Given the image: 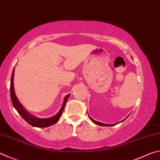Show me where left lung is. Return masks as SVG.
Wrapping results in <instances>:
<instances>
[{
    "label": "left lung",
    "instance_id": "obj_1",
    "mask_svg": "<svg viewBox=\"0 0 160 160\" xmlns=\"http://www.w3.org/2000/svg\"><path fill=\"white\" fill-rule=\"evenodd\" d=\"M90 118L91 119V121H92V122H94V123L95 124H97V125H99V126H115V125H116V124L117 123H115V124H105V123H100V122H98V121H94V120H93L92 118H91L90 117ZM126 119V118H125ZM120 123V122H119Z\"/></svg>",
    "mask_w": 160,
    "mask_h": 160
}]
</instances>
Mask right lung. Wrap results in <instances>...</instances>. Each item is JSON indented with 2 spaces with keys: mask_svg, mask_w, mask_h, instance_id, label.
<instances>
[{
  "mask_svg": "<svg viewBox=\"0 0 160 160\" xmlns=\"http://www.w3.org/2000/svg\"><path fill=\"white\" fill-rule=\"evenodd\" d=\"M14 71H15V68L12 70V76H11V81H10V97H11V100H12L13 107H14L15 108V109L18 111L19 114H20L22 117L25 119V120L29 124H30L31 126H34V127H38V128H46V127L52 126V125H53V124H55L56 123H57L58 121L59 120V118H61L62 113H63L64 107H65V106H66V102L70 96V94H67V95L65 97L63 105H62L60 111H59L58 113L56 115L53 116V117L48 118H39L34 117V116L29 114V113H28V112H27V111L24 109L23 107L22 106V104L20 103V102L18 101L17 97H16V95H15V90H14V85H13Z\"/></svg>",
  "mask_w": 160,
  "mask_h": 160,
  "instance_id": "right-lung-1",
  "label": "right lung"
}]
</instances>
